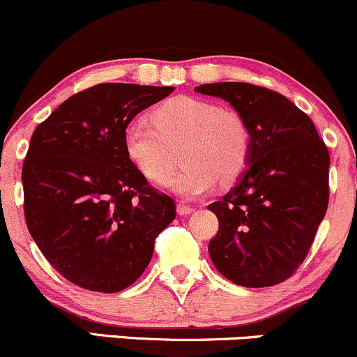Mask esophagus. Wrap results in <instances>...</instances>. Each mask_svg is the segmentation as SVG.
<instances>
[{
	"instance_id": "1",
	"label": "esophagus",
	"mask_w": 357,
	"mask_h": 357,
	"mask_svg": "<svg viewBox=\"0 0 357 357\" xmlns=\"http://www.w3.org/2000/svg\"><path fill=\"white\" fill-rule=\"evenodd\" d=\"M176 210H178V215H190V213H193V206L186 205V203H183V202L178 203Z\"/></svg>"
}]
</instances>
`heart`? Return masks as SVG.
Returning a JSON list of instances; mask_svg holds the SVG:
<instances>
[{
  "label": "heart",
  "instance_id": "b5f03b06",
  "mask_svg": "<svg viewBox=\"0 0 357 357\" xmlns=\"http://www.w3.org/2000/svg\"><path fill=\"white\" fill-rule=\"evenodd\" d=\"M152 123L135 119L125 127V154L144 178L160 185L172 171L171 147L183 144L186 166L167 181L179 197H202L218 178L232 183L248 167L250 132L232 109L199 98L174 96L152 112Z\"/></svg>",
  "mask_w": 357,
  "mask_h": 357
}]
</instances>
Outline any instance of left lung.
<instances>
[{
	"mask_svg": "<svg viewBox=\"0 0 357 357\" xmlns=\"http://www.w3.org/2000/svg\"><path fill=\"white\" fill-rule=\"evenodd\" d=\"M225 100L248 123L250 155L236 186L208 205L218 218L211 262L238 287L288 280L307 257L328 203V151L288 98L249 83L195 88Z\"/></svg>",
	"mask_w": 357,
	"mask_h": 357,
	"instance_id": "left-lung-1",
	"label": "left lung"
}]
</instances>
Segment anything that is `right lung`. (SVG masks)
Returning <instances> with one entry per match:
<instances>
[{"label": "right lung", "instance_id": "right-lung-1", "mask_svg": "<svg viewBox=\"0 0 357 357\" xmlns=\"http://www.w3.org/2000/svg\"><path fill=\"white\" fill-rule=\"evenodd\" d=\"M172 86L96 84L68 98L35 128L22 183L29 232L45 259L84 289L135 283L155 237L176 217L171 197L147 185L123 149V132Z\"/></svg>", "mask_w": 357, "mask_h": 357}]
</instances>
